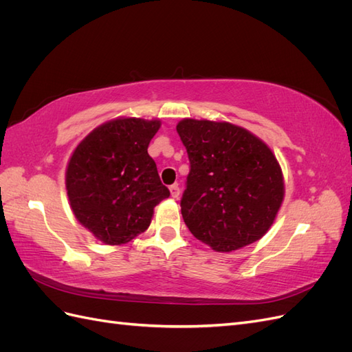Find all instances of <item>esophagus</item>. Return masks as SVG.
Masks as SVG:
<instances>
[{
    "label": "esophagus",
    "instance_id": "esophagus-1",
    "mask_svg": "<svg viewBox=\"0 0 352 352\" xmlns=\"http://www.w3.org/2000/svg\"><path fill=\"white\" fill-rule=\"evenodd\" d=\"M170 195H172L173 198H177L180 195V188L177 185L170 186Z\"/></svg>",
    "mask_w": 352,
    "mask_h": 352
}]
</instances>
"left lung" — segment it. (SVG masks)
I'll use <instances>...</instances> for the list:
<instances>
[{"label": "left lung", "instance_id": "1", "mask_svg": "<svg viewBox=\"0 0 352 352\" xmlns=\"http://www.w3.org/2000/svg\"><path fill=\"white\" fill-rule=\"evenodd\" d=\"M190 170L180 207L192 235L217 252L261 239L285 197L269 145L229 122L184 119L176 126Z\"/></svg>", "mask_w": 352, "mask_h": 352}]
</instances>
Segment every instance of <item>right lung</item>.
<instances>
[{"label":"right lung","mask_w":352,"mask_h":352,"mask_svg":"<svg viewBox=\"0 0 352 352\" xmlns=\"http://www.w3.org/2000/svg\"><path fill=\"white\" fill-rule=\"evenodd\" d=\"M162 122L117 117L89 132L74 148L66 189L74 217L107 245L131 242L150 226L154 207L170 190L148 154Z\"/></svg>","instance_id":"1"}]
</instances>
